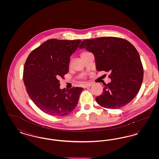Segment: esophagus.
<instances>
[{"mask_svg":"<svg viewBox=\"0 0 159 159\" xmlns=\"http://www.w3.org/2000/svg\"><path fill=\"white\" fill-rule=\"evenodd\" d=\"M91 86H92V84H91V83H89V84H86L83 85V87L84 88H86L90 87Z\"/></svg>","mask_w":159,"mask_h":159,"instance_id":"1","label":"esophagus"}]
</instances>
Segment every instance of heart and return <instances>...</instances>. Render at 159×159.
<instances>
[{"mask_svg": "<svg viewBox=\"0 0 159 159\" xmlns=\"http://www.w3.org/2000/svg\"><path fill=\"white\" fill-rule=\"evenodd\" d=\"M85 53V52H83V53H82V54H83V53ZM82 54H81V55H82Z\"/></svg>", "mask_w": 159, "mask_h": 159, "instance_id": "b5f03b06", "label": "heart"}]
</instances>
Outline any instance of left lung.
Instances as JSON below:
<instances>
[{"instance_id": "left-lung-1", "label": "left lung", "mask_w": 159, "mask_h": 159, "mask_svg": "<svg viewBox=\"0 0 159 159\" xmlns=\"http://www.w3.org/2000/svg\"><path fill=\"white\" fill-rule=\"evenodd\" d=\"M80 49L93 53L98 71L110 74L102 94L96 97L99 106L117 109L135 97L143 80L144 70L136 48L128 40L116 37L84 40Z\"/></svg>"}]
</instances>
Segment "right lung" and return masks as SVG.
<instances>
[{
  "label": "right lung",
  "instance_id": "obj_1",
  "mask_svg": "<svg viewBox=\"0 0 159 159\" xmlns=\"http://www.w3.org/2000/svg\"><path fill=\"white\" fill-rule=\"evenodd\" d=\"M81 42L49 39L28 56L24 67V83L31 99L43 112L64 116L76 108L83 88L61 89L59 79L68 73L70 56Z\"/></svg>",
  "mask_w": 159,
  "mask_h": 159
}]
</instances>
